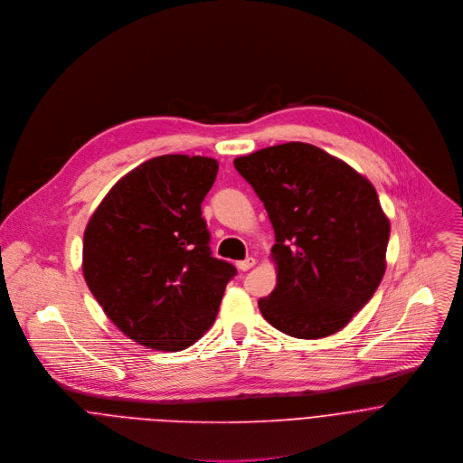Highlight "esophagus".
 <instances>
[{
    "label": "esophagus",
    "instance_id": "1",
    "mask_svg": "<svg viewBox=\"0 0 463 463\" xmlns=\"http://www.w3.org/2000/svg\"><path fill=\"white\" fill-rule=\"evenodd\" d=\"M253 264H255V259H253V257H246L244 260H239V262H237V268H239L241 271H248L250 268H253Z\"/></svg>",
    "mask_w": 463,
    "mask_h": 463
}]
</instances>
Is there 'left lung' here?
<instances>
[{
    "label": "left lung",
    "instance_id": "obj_1",
    "mask_svg": "<svg viewBox=\"0 0 463 463\" xmlns=\"http://www.w3.org/2000/svg\"><path fill=\"white\" fill-rule=\"evenodd\" d=\"M275 232L277 287L259 310L299 339L341 330L378 290L391 224L374 186L323 149L288 142L233 160Z\"/></svg>",
    "mask_w": 463,
    "mask_h": 463
}]
</instances>
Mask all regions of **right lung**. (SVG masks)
I'll list each match as a JSON object with an SVG mask.
<instances>
[{"label":"right lung","mask_w":463,"mask_h":463,"mask_svg":"<svg viewBox=\"0 0 463 463\" xmlns=\"http://www.w3.org/2000/svg\"><path fill=\"white\" fill-rule=\"evenodd\" d=\"M217 171L208 156L151 158L115 184L85 228V283L138 345L164 352L194 345L237 275L212 255L201 210Z\"/></svg>","instance_id":"right-lung-1"}]
</instances>
